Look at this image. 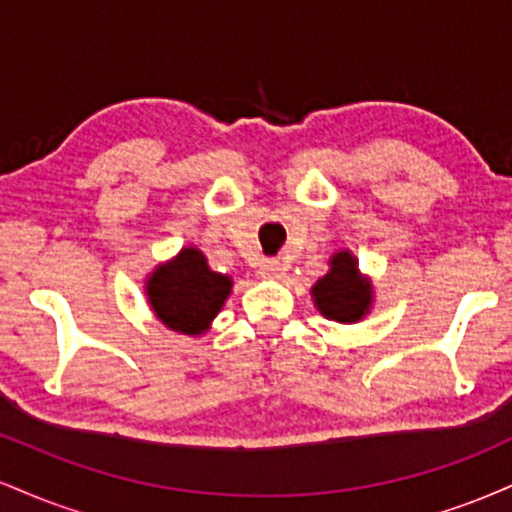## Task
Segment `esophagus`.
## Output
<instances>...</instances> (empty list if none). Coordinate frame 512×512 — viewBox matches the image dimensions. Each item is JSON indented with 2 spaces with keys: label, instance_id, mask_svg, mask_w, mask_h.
Segmentation results:
<instances>
[{
  "label": "esophagus",
  "instance_id": "34e87169",
  "mask_svg": "<svg viewBox=\"0 0 512 512\" xmlns=\"http://www.w3.org/2000/svg\"><path fill=\"white\" fill-rule=\"evenodd\" d=\"M260 274L267 276V279H281V276L286 274V267L279 260H267V262H262Z\"/></svg>",
  "mask_w": 512,
  "mask_h": 512
}]
</instances>
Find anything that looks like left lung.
Returning a JSON list of instances; mask_svg holds the SVG:
<instances>
[{"mask_svg":"<svg viewBox=\"0 0 512 512\" xmlns=\"http://www.w3.org/2000/svg\"><path fill=\"white\" fill-rule=\"evenodd\" d=\"M327 264H330L327 274L320 276L310 289L315 308L327 320L356 325L373 308V281L370 276L361 274L356 255L351 250H337Z\"/></svg>","mask_w":512,"mask_h":512,"instance_id":"1","label":"left lung"}]
</instances>
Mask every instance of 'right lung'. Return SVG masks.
<instances>
[{"label":"right lung","instance_id":"right-lung-1","mask_svg":"<svg viewBox=\"0 0 512 512\" xmlns=\"http://www.w3.org/2000/svg\"><path fill=\"white\" fill-rule=\"evenodd\" d=\"M233 291L228 274L214 272L207 255L185 245L178 255L156 264L144 279L146 303L168 330L202 337Z\"/></svg>","mask_w":512,"mask_h":512}]
</instances>
